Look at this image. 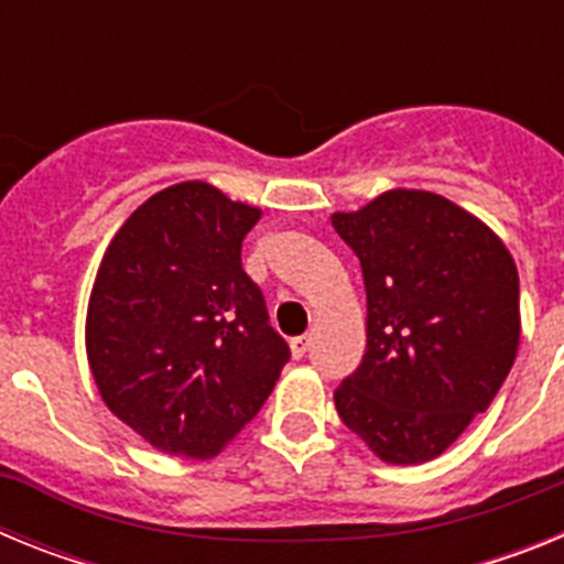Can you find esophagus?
I'll list each match as a JSON object with an SVG mask.
<instances>
[{"label": "esophagus", "instance_id": "34e87169", "mask_svg": "<svg viewBox=\"0 0 564 564\" xmlns=\"http://www.w3.org/2000/svg\"><path fill=\"white\" fill-rule=\"evenodd\" d=\"M307 347H311V338L307 336H296L291 341V352H293V358H302L307 352Z\"/></svg>", "mask_w": 564, "mask_h": 564}]
</instances>
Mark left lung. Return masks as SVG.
<instances>
[{
  "instance_id": "8db88e82",
  "label": "left lung",
  "mask_w": 564,
  "mask_h": 564,
  "mask_svg": "<svg viewBox=\"0 0 564 564\" xmlns=\"http://www.w3.org/2000/svg\"><path fill=\"white\" fill-rule=\"evenodd\" d=\"M330 220L367 288V350L333 392L338 417L383 463L435 460L517 358L514 257L480 217L423 188H390Z\"/></svg>"
}]
</instances>
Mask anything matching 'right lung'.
Segmentation results:
<instances>
[{
    "label": "right lung",
    "mask_w": 564,
    "mask_h": 564,
    "mask_svg": "<svg viewBox=\"0 0 564 564\" xmlns=\"http://www.w3.org/2000/svg\"><path fill=\"white\" fill-rule=\"evenodd\" d=\"M259 217L212 183H174L104 251L84 327L89 370L107 410L166 455H220L291 358L239 257Z\"/></svg>",
    "instance_id": "right-lung-1"
}]
</instances>
